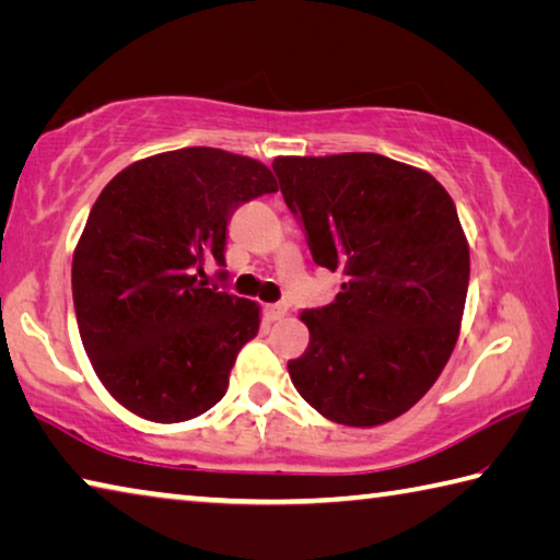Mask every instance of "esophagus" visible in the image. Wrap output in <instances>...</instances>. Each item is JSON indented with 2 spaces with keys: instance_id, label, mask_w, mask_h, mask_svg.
Here are the masks:
<instances>
[{
  "instance_id": "34e87169",
  "label": "esophagus",
  "mask_w": 560,
  "mask_h": 560,
  "mask_svg": "<svg viewBox=\"0 0 560 560\" xmlns=\"http://www.w3.org/2000/svg\"><path fill=\"white\" fill-rule=\"evenodd\" d=\"M264 311H267L269 320H281L283 316L289 314V306H287V303H269V306Z\"/></svg>"
}]
</instances>
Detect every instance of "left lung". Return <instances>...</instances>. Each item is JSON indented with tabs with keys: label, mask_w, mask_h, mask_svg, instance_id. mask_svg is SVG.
I'll list each match as a JSON object with an SVG mask.
<instances>
[{
	"label": "left lung",
	"mask_w": 560,
	"mask_h": 560,
	"mask_svg": "<svg viewBox=\"0 0 560 560\" xmlns=\"http://www.w3.org/2000/svg\"><path fill=\"white\" fill-rule=\"evenodd\" d=\"M271 167L314 261L346 273L334 303L301 314L311 338L289 360L291 383L338 424L390 422L430 390L459 338L469 244L457 207L430 173L375 153Z\"/></svg>",
	"instance_id": "obj_1"
}]
</instances>
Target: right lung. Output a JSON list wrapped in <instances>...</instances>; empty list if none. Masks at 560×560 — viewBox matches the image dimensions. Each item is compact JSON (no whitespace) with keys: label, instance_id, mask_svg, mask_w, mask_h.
<instances>
[{"label":"right lung","instance_id":"add662e5","mask_svg":"<svg viewBox=\"0 0 560 560\" xmlns=\"http://www.w3.org/2000/svg\"><path fill=\"white\" fill-rule=\"evenodd\" d=\"M259 160L183 148L138 160L98 195L73 252L79 334L106 390L138 417L185 422L222 400L259 303L207 289L226 222L277 192Z\"/></svg>","mask_w":560,"mask_h":560}]
</instances>
